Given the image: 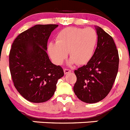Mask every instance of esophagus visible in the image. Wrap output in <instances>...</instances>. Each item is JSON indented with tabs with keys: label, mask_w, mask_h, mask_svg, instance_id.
Instances as JSON below:
<instances>
[{
	"label": "esophagus",
	"mask_w": 130,
	"mask_h": 130,
	"mask_svg": "<svg viewBox=\"0 0 130 130\" xmlns=\"http://www.w3.org/2000/svg\"><path fill=\"white\" fill-rule=\"evenodd\" d=\"M63 71H64V73H65V74H68V73H69V72H71V70H70V69H64Z\"/></svg>",
	"instance_id": "obj_1"
}]
</instances>
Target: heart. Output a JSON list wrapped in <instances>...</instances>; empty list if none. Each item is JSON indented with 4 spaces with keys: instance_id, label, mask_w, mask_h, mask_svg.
<instances>
[{
    "instance_id": "obj_1",
    "label": "heart",
    "mask_w": 130,
    "mask_h": 130,
    "mask_svg": "<svg viewBox=\"0 0 130 130\" xmlns=\"http://www.w3.org/2000/svg\"><path fill=\"white\" fill-rule=\"evenodd\" d=\"M56 41L49 42L47 46L48 54L54 64L61 65L69 52L71 63L84 65L94 55L98 34L91 27H68L58 32Z\"/></svg>"
}]
</instances>
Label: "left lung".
<instances>
[{
  "label": "left lung",
  "instance_id": "1",
  "mask_svg": "<svg viewBox=\"0 0 130 130\" xmlns=\"http://www.w3.org/2000/svg\"><path fill=\"white\" fill-rule=\"evenodd\" d=\"M98 45L92 58L77 70L74 92L81 101L95 103L106 98L114 83L119 69L118 51L112 37L97 27Z\"/></svg>",
  "mask_w": 130,
  "mask_h": 130
}]
</instances>
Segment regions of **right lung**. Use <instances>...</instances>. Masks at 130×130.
<instances>
[{
    "mask_svg": "<svg viewBox=\"0 0 130 130\" xmlns=\"http://www.w3.org/2000/svg\"><path fill=\"white\" fill-rule=\"evenodd\" d=\"M56 24L36 25L20 33L12 43L9 70L14 86L25 99L43 103L53 97L58 80L63 77L61 67L50 61L47 41Z\"/></svg>",
    "mask_w": 130,
    "mask_h": 130,
    "instance_id": "obj_1",
    "label": "right lung"
}]
</instances>
